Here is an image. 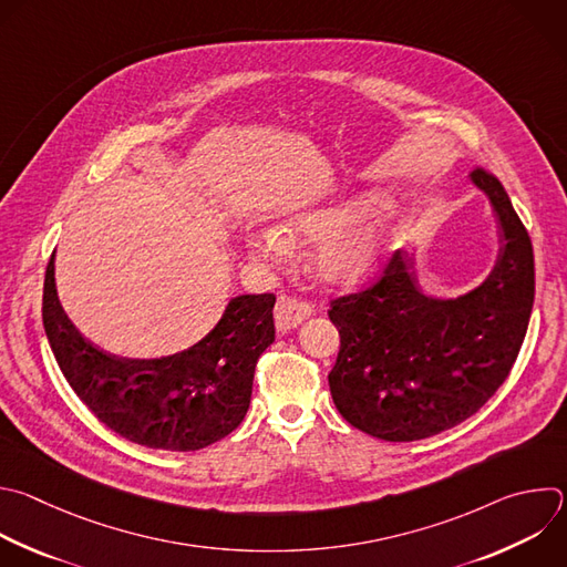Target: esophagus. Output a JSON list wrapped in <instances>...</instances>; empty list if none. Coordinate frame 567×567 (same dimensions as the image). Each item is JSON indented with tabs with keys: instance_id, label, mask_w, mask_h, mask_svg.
Segmentation results:
<instances>
[{
	"instance_id": "1",
	"label": "esophagus",
	"mask_w": 567,
	"mask_h": 567,
	"mask_svg": "<svg viewBox=\"0 0 567 567\" xmlns=\"http://www.w3.org/2000/svg\"><path fill=\"white\" fill-rule=\"evenodd\" d=\"M276 327L278 331H289L293 327H298L302 320H307L309 316H313V307L296 296H287L282 293L276 302Z\"/></svg>"
}]
</instances>
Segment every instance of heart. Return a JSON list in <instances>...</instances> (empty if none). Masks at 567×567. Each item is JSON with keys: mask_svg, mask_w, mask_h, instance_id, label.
<instances>
[{"mask_svg": "<svg viewBox=\"0 0 567 567\" xmlns=\"http://www.w3.org/2000/svg\"><path fill=\"white\" fill-rule=\"evenodd\" d=\"M360 212L362 205H342L298 214L280 227L282 236L271 229L251 234L249 256L278 267L289 258V245L327 240L316 258L320 274L333 282H355L379 265L399 231V212L392 205H375L354 226Z\"/></svg>", "mask_w": 567, "mask_h": 567, "instance_id": "b5f03b06", "label": "heart"}]
</instances>
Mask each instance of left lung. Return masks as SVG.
<instances>
[{
    "mask_svg": "<svg viewBox=\"0 0 567 567\" xmlns=\"http://www.w3.org/2000/svg\"><path fill=\"white\" fill-rule=\"evenodd\" d=\"M501 229L498 260L474 291L436 300L416 285L414 260L396 251L367 287L338 296L329 320L340 349L329 390L342 419L390 443L441 434L476 414L505 383L534 305V254L503 184L485 168Z\"/></svg>",
    "mask_w": 567,
    "mask_h": 567,
    "instance_id": "8db88e82",
    "label": "left lung"
}]
</instances>
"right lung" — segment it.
Segmentation results:
<instances>
[{
	"label": "right lung",
	"instance_id": "right-lung-1",
	"mask_svg": "<svg viewBox=\"0 0 567 567\" xmlns=\"http://www.w3.org/2000/svg\"><path fill=\"white\" fill-rule=\"evenodd\" d=\"M274 293L234 298L194 347L137 360L84 338L55 289V256L44 278L42 318L55 360L78 399L117 436L168 452H196L245 419L260 353L274 342Z\"/></svg>",
	"mask_w": 567,
	"mask_h": 567
}]
</instances>
